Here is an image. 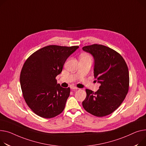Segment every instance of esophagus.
<instances>
[{"instance_id":"obj_1","label":"esophagus","mask_w":146,"mask_h":146,"mask_svg":"<svg viewBox=\"0 0 146 146\" xmlns=\"http://www.w3.org/2000/svg\"><path fill=\"white\" fill-rule=\"evenodd\" d=\"M70 88L72 90H77V89H78V88H77V87H75V86H71Z\"/></svg>"}]
</instances>
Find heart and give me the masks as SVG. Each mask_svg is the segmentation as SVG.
Masks as SVG:
<instances>
[{
    "instance_id": "heart-1",
    "label": "heart",
    "mask_w": 146,
    "mask_h": 146,
    "mask_svg": "<svg viewBox=\"0 0 146 146\" xmlns=\"http://www.w3.org/2000/svg\"><path fill=\"white\" fill-rule=\"evenodd\" d=\"M82 57L86 58V59H89L92 60V57L90 55H89V54H83Z\"/></svg>"
}]
</instances>
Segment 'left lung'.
Instances as JSON below:
<instances>
[{
  "instance_id": "left-lung-1",
  "label": "left lung",
  "mask_w": 146,
  "mask_h": 146,
  "mask_svg": "<svg viewBox=\"0 0 146 146\" xmlns=\"http://www.w3.org/2000/svg\"><path fill=\"white\" fill-rule=\"evenodd\" d=\"M83 50L94 57V75L100 86L95 93L86 89L82 105L92 115L104 117L119 108L129 92L128 67L123 57L109 47L94 44L84 46Z\"/></svg>"
}]
</instances>
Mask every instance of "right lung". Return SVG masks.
<instances>
[{"label":"right lung","instance_id":"right-lung-1","mask_svg":"<svg viewBox=\"0 0 146 146\" xmlns=\"http://www.w3.org/2000/svg\"><path fill=\"white\" fill-rule=\"evenodd\" d=\"M78 48L47 46L25 62L20 76L22 94L29 108L37 115L50 119L64 109L70 89L57 84L56 77L62 72L66 59Z\"/></svg>","mask_w":146,"mask_h":146}]
</instances>
